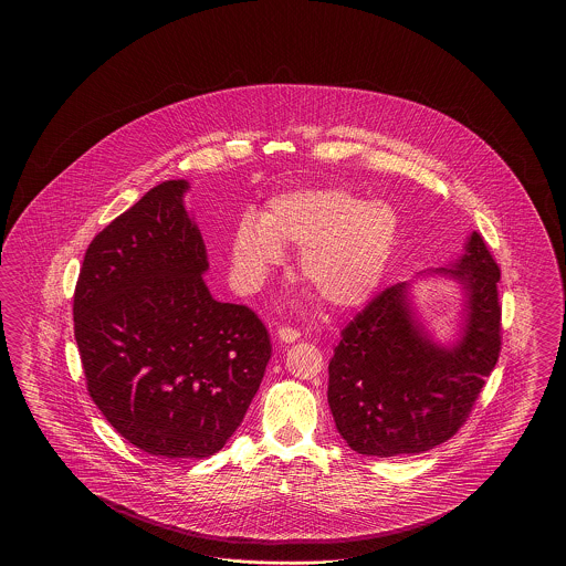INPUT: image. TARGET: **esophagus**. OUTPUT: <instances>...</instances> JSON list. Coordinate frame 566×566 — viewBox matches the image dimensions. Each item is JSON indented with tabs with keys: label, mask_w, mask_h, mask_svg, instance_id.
<instances>
[{
	"label": "esophagus",
	"mask_w": 566,
	"mask_h": 566,
	"mask_svg": "<svg viewBox=\"0 0 566 566\" xmlns=\"http://www.w3.org/2000/svg\"><path fill=\"white\" fill-rule=\"evenodd\" d=\"M298 337H301V333H298L296 328H291V326L277 328V339H280L282 344H293Z\"/></svg>",
	"instance_id": "obj_1"
}]
</instances>
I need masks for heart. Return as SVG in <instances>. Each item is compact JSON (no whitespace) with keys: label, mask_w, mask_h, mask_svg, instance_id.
I'll list each match as a JSON object with an SVG mask.
<instances>
[{"label":"heart","mask_w":566,"mask_h":566,"mask_svg":"<svg viewBox=\"0 0 566 566\" xmlns=\"http://www.w3.org/2000/svg\"><path fill=\"white\" fill-rule=\"evenodd\" d=\"M399 231V214L384 201L346 189L293 190L235 224L231 270L240 289L256 291L282 265V248H296L303 280L333 307L348 310L379 289Z\"/></svg>","instance_id":"1"}]
</instances>
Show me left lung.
I'll return each instance as SVG.
<instances>
[{"instance_id":"8db88e82","label":"left lung","mask_w":566,"mask_h":566,"mask_svg":"<svg viewBox=\"0 0 566 566\" xmlns=\"http://www.w3.org/2000/svg\"><path fill=\"white\" fill-rule=\"evenodd\" d=\"M443 276L463 295L458 335L439 343L412 303L418 279ZM501 271L473 231L454 263L420 271L379 295L342 331L328 363V407L365 457L420 454L467 420L501 352Z\"/></svg>"}]
</instances>
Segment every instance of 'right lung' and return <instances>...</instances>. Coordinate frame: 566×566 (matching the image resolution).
I'll list each match as a JSON object with an SVG mask.
<instances>
[{
	"instance_id": "1",
	"label": "right lung",
	"mask_w": 566,
	"mask_h": 566,
	"mask_svg": "<svg viewBox=\"0 0 566 566\" xmlns=\"http://www.w3.org/2000/svg\"><path fill=\"white\" fill-rule=\"evenodd\" d=\"M187 180L148 190L86 248L74 335L88 395L129 443L208 458L242 424L271 358L252 310L216 301Z\"/></svg>"
}]
</instances>
